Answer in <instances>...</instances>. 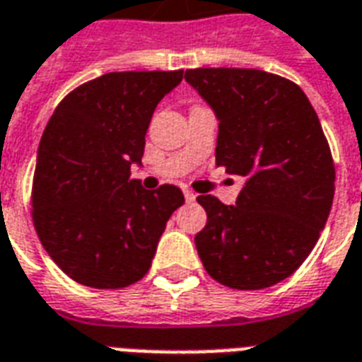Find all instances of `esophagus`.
<instances>
[{
    "instance_id": "obj_1",
    "label": "esophagus",
    "mask_w": 362,
    "mask_h": 362,
    "mask_svg": "<svg viewBox=\"0 0 362 362\" xmlns=\"http://www.w3.org/2000/svg\"><path fill=\"white\" fill-rule=\"evenodd\" d=\"M184 197H186V202H188V204L196 202V194H194L192 189H184Z\"/></svg>"
}]
</instances>
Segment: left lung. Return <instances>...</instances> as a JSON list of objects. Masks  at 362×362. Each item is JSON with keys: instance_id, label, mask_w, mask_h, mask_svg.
Returning <instances> with one entry per match:
<instances>
[{"instance_id": "obj_1", "label": "left lung", "mask_w": 362, "mask_h": 362, "mask_svg": "<svg viewBox=\"0 0 362 362\" xmlns=\"http://www.w3.org/2000/svg\"><path fill=\"white\" fill-rule=\"evenodd\" d=\"M184 79L219 122L215 160L243 176L235 205L199 196L207 225L196 248L213 279L256 291L287 279L326 227L335 168L303 89L259 69H188Z\"/></svg>"}]
</instances>
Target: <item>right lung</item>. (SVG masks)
<instances>
[{
	"mask_svg": "<svg viewBox=\"0 0 362 362\" xmlns=\"http://www.w3.org/2000/svg\"><path fill=\"white\" fill-rule=\"evenodd\" d=\"M184 71L106 74L71 90L52 114L36 155L33 221L59 269L93 288H122L149 272L184 194L145 189L141 166L157 104Z\"/></svg>",
	"mask_w": 362,
	"mask_h": 362,
	"instance_id": "1",
	"label": "right lung"
}]
</instances>
